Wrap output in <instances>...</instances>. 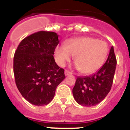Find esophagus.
<instances>
[{
  "mask_svg": "<svg viewBox=\"0 0 130 130\" xmlns=\"http://www.w3.org/2000/svg\"><path fill=\"white\" fill-rule=\"evenodd\" d=\"M64 74H65V75H66V76H68V75H70V74H72V72H70L69 70H66L65 71H64Z\"/></svg>",
  "mask_w": 130,
  "mask_h": 130,
  "instance_id": "34e87169",
  "label": "esophagus"
}]
</instances>
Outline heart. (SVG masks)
<instances>
[{"mask_svg": "<svg viewBox=\"0 0 130 130\" xmlns=\"http://www.w3.org/2000/svg\"><path fill=\"white\" fill-rule=\"evenodd\" d=\"M108 45L103 41L90 37L68 40L64 45H58L55 50L58 64L65 66L74 56V62L81 74H89L99 69L106 60Z\"/></svg>", "mask_w": 130, "mask_h": 130, "instance_id": "heart-1", "label": "heart"}]
</instances>
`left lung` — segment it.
Here are the masks:
<instances>
[{
    "label": "left lung",
    "instance_id": "8db88e82",
    "mask_svg": "<svg viewBox=\"0 0 130 130\" xmlns=\"http://www.w3.org/2000/svg\"><path fill=\"white\" fill-rule=\"evenodd\" d=\"M116 65L114 48L111 47L105 64L96 73L76 78L72 89L76 102L84 106H93L101 102L111 89Z\"/></svg>",
    "mask_w": 130,
    "mask_h": 130
}]
</instances>
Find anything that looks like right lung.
Instances as JSON below:
<instances>
[{
  "label": "right lung",
  "instance_id": "right-lung-1",
  "mask_svg": "<svg viewBox=\"0 0 130 130\" xmlns=\"http://www.w3.org/2000/svg\"><path fill=\"white\" fill-rule=\"evenodd\" d=\"M59 42L56 32L39 31L23 39L15 52L16 85L22 96L33 105L51 102L58 85L65 79L64 70L54 58Z\"/></svg>",
  "mask_w": 130,
  "mask_h": 130
}]
</instances>
